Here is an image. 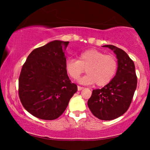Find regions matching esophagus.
<instances>
[{"mask_svg": "<svg viewBox=\"0 0 150 150\" xmlns=\"http://www.w3.org/2000/svg\"><path fill=\"white\" fill-rule=\"evenodd\" d=\"M83 88H84L83 87H81V86H77V89H78V91L82 90V89Z\"/></svg>", "mask_w": 150, "mask_h": 150, "instance_id": "1", "label": "esophagus"}]
</instances>
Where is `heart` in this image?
Returning a JSON list of instances; mask_svg holds the SVG:
<instances>
[{
    "instance_id": "heart-1",
    "label": "heart",
    "mask_w": 150,
    "mask_h": 150,
    "mask_svg": "<svg viewBox=\"0 0 150 150\" xmlns=\"http://www.w3.org/2000/svg\"><path fill=\"white\" fill-rule=\"evenodd\" d=\"M116 56L105 54L97 49H88L81 53L79 60L69 58L65 62V70L70 77L77 79L85 72L87 75L81 77L79 82L84 85L95 83L104 86L109 83L118 70Z\"/></svg>"
}]
</instances>
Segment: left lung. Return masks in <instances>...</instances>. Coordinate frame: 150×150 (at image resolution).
<instances>
[{
  "label": "left lung",
  "instance_id": "1",
  "mask_svg": "<svg viewBox=\"0 0 150 150\" xmlns=\"http://www.w3.org/2000/svg\"><path fill=\"white\" fill-rule=\"evenodd\" d=\"M113 50L118 59V70L109 83L103 88L94 89L87 105L94 116L110 120L125 113L132 102L137 87L135 64L123 50L113 45H105Z\"/></svg>",
  "mask_w": 150,
  "mask_h": 150
}]
</instances>
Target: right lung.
<instances>
[{
	"label": "right lung",
	"mask_w": 150,
	"mask_h": 150,
	"mask_svg": "<svg viewBox=\"0 0 150 150\" xmlns=\"http://www.w3.org/2000/svg\"><path fill=\"white\" fill-rule=\"evenodd\" d=\"M69 42L53 41L28 56L19 77V97L34 116L55 120L63 114L77 86L65 70V51Z\"/></svg>",
	"instance_id": "add662e5"
}]
</instances>
